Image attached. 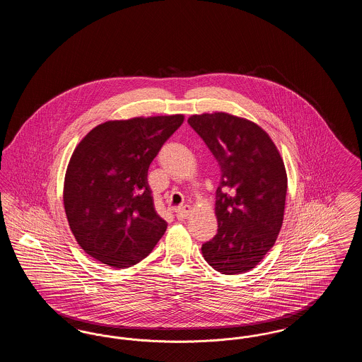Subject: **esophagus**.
Segmentation results:
<instances>
[{
    "label": "esophagus",
    "instance_id": "1",
    "mask_svg": "<svg viewBox=\"0 0 362 362\" xmlns=\"http://www.w3.org/2000/svg\"><path fill=\"white\" fill-rule=\"evenodd\" d=\"M189 214H191V209H189V206L179 207V209L176 210V217H177L179 221L187 220L189 217Z\"/></svg>",
    "mask_w": 362,
    "mask_h": 362
}]
</instances>
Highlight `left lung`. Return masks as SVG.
<instances>
[{"mask_svg": "<svg viewBox=\"0 0 362 362\" xmlns=\"http://www.w3.org/2000/svg\"><path fill=\"white\" fill-rule=\"evenodd\" d=\"M189 124L217 160L218 232L202 245L223 274L254 269L274 245L285 211L288 176L270 136L254 122L228 112L191 115Z\"/></svg>", "mask_w": 362, "mask_h": 362, "instance_id": "1", "label": "left lung"}]
</instances>
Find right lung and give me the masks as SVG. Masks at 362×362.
I'll list each match as a JSON object with an SVG mask.
<instances>
[{"label": "right lung", "instance_id": "right-lung-1", "mask_svg": "<svg viewBox=\"0 0 362 362\" xmlns=\"http://www.w3.org/2000/svg\"><path fill=\"white\" fill-rule=\"evenodd\" d=\"M185 115L107 121L83 138L65 173L70 230L92 258L126 269L146 258L167 229L153 206L148 170Z\"/></svg>", "mask_w": 362, "mask_h": 362}]
</instances>
